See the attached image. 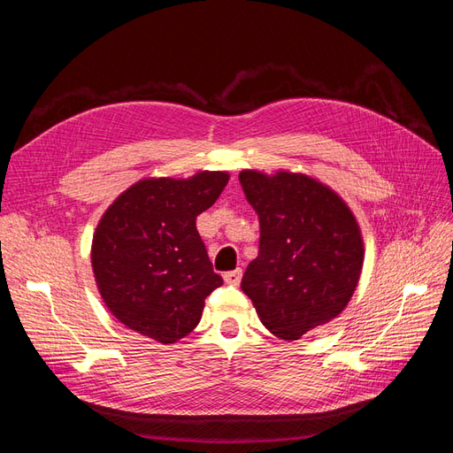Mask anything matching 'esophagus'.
Instances as JSON below:
<instances>
[{"mask_svg": "<svg viewBox=\"0 0 453 453\" xmlns=\"http://www.w3.org/2000/svg\"><path fill=\"white\" fill-rule=\"evenodd\" d=\"M225 283L228 285H238L240 280H242V270L236 268V270H230V272H225Z\"/></svg>", "mask_w": 453, "mask_h": 453, "instance_id": "34e87169", "label": "esophagus"}]
</instances>
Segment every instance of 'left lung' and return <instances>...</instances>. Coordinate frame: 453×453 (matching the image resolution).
<instances>
[{
	"label": "left lung",
	"mask_w": 453,
	"mask_h": 453,
	"mask_svg": "<svg viewBox=\"0 0 453 453\" xmlns=\"http://www.w3.org/2000/svg\"><path fill=\"white\" fill-rule=\"evenodd\" d=\"M240 183L260 225L242 291L272 334L298 340L348 306L365 258L359 225L346 202L310 175L243 170Z\"/></svg>",
	"instance_id": "left-lung-1"
}]
</instances>
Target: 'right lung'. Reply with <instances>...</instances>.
Listing matches in <instances>:
<instances>
[{
    "instance_id": "add662e5",
    "label": "right lung",
    "mask_w": 453,
    "mask_h": 453,
    "mask_svg": "<svg viewBox=\"0 0 453 453\" xmlns=\"http://www.w3.org/2000/svg\"><path fill=\"white\" fill-rule=\"evenodd\" d=\"M226 172L188 180L149 177L102 215L92 238V270L105 306L132 331L173 344L198 325L205 298L223 285L196 230Z\"/></svg>"
}]
</instances>
